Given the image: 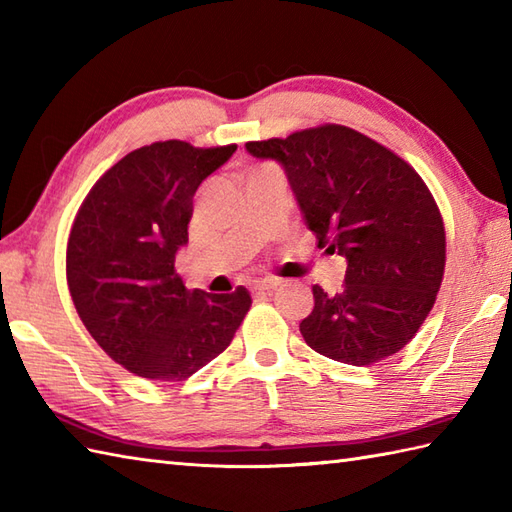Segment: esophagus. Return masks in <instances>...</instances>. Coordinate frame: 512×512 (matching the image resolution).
<instances>
[{
  "instance_id": "obj_1",
  "label": "esophagus",
  "mask_w": 512,
  "mask_h": 512,
  "mask_svg": "<svg viewBox=\"0 0 512 512\" xmlns=\"http://www.w3.org/2000/svg\"><path fill=\"white\" fill-rule=\"evenodd\" d=\"M275 288H277V281H259V284H255L250 290H253L255 295H266V292H273Z\"/></svg>"
}]
</instances>
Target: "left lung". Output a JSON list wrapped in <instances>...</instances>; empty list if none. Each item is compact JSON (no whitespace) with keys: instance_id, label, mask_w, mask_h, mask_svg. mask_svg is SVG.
I'll return each instance as SVG.
<instances>
[{"instance_id":"left-lung-1","label":"left lung","mask_w":512,"mask_h":512,"mask_svg":"<svg viewBox=\"0 0 512 512\" xmlns=\"http://www.w3.org/2000/svg\"><path fill=\"white\" fill-rule=\"evenodd\" d=\"M284 167L319 248L347 259L343 290L314 286L299 330L314 352L372 365L400 352L436 303L447 235L436 200L409 162L345 125L246 143Z\"/></svg>"}]
</instances>
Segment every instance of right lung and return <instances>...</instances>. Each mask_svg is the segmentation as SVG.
Segmentation results:
<instances>
[{
    "instance_id": "obj_1",
    "label": "right lung",
    "mask_w": 512,
    "mask_h": 512,
    "mask_svg": "<svg viewBox=\"0 0 512 512\" xmlns=\"http://www.w3.org/2000/svg\"><path fill=\"white\" fill-rule=\"evenodd\" d=\"M237 145L165 140L134 149L107 169L74 217L65 275L85 328L136 376L189 378L220 356L250 308L231 295L187 290L176 253L189 242L193 195Z\"/></svg>"
}]
</instances>
